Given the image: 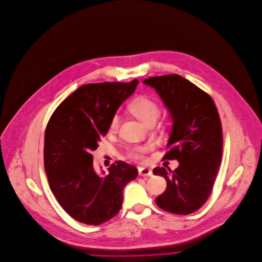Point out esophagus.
Returning <instances> with one entry per match:
<instances>
[{
    "label": "esophagus",
    "mask_w": 262,
    "mask_h": 262,
    "mask_svg": "<svg viewBox=\"0 0 262 262\" xmlns=\"http://www.w3.org/2000/svg\"><path fill=\"white\" fill-rule=\"evenodd\" d=\"M139 175L143 177H151L152 176V170L147 167H139Z\"/></svg>",
    "instance_id": "esophagus-1"
}]
</instances>
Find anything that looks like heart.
<instances>
[{
    "label": "heart",
    "mask_w": 262,
    "mask_h": 262,
    "mask_svg": "<svg viewBox=\"0 0 262 262\" xmlns=\"http://www.w3.org/2000/svg\"><path fill=\"white\" fill-rule=\"evenodd\" d=\"M128 108L136 118H139L141 121H143L146 124L155 122L160 113L158 103L155 100H152V99L145 96H140L133 99V100L130 102ZM118 126H119V117L115 116L110 123V130L116 131ZM152 146L150 144L144 145V146H136L131 149L129 156L134 160L142 161L144 159L145 154L150 150Z\"/></svg>",
    "instance_id": "1"
}]
</instances>
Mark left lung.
<instances>
[{
  "instance_id": "obj_1",
  "label": "left lung",
  "mask_w": 262,
  "mask_h": 262,
  "mask_svg": "<svg viewBox=\"0 0 262 262\" xmlns=\"http://www.w3.org/2000/svg\"><path fill=\"white\" fill-rule=\"evenodd\" d=\"M143 83L157 92L172 122L164 159L179 162L175 170L154 169L167 183L156 203L167 212L190 214L206 203L222 161L223 135L216 106L208 94L178 74L149 78Z\"/></svg>"
}]
</instances>
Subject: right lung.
Listing matches in <instances>:
<instances>
[{"instance_id": "1", "label": "right lung", "mask_w": 262, "mask_h": 262, "mask_svg": "<svg viewBox=\"0 0 262 262\" xmlns=\"http://www.w3.org/2000/svg\"><path fill=\"white\" fill-rule=\"evenodd\" d=\"M138 84L135 79L83 85L49 120L43 158L50 189L66 212L86 225L97 226L114 217L122 205L123 188L138 177L136 167L123 161L111 165L107 173H99L92 155Z\"/></svg>"}]
</instances>
